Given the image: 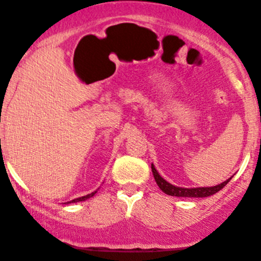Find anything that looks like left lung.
Wrapping results in <instances>:
<instances>
[{"label": "left lung", "mask_w": 261, "mask_h": 261, "mask_svg": "<svg viewBox=\"0 0 261 261\" xmlns=\"http://www.w3.org/2000/svg\"><path fill=\"white\" fill-rule=\"evenodd\" d=\"M151 168H152L154 181H156L157 186L160 187V190H161L162 192H165V193L168 194V196H174V197H196V198L210 197V196H212V194L219 192L231 179V177H230V178H228L227 181L220 183V185L214 186V187L182 188V187H177V186L171 185V183H168L166 179H163L162 177L159 174V172L156 171V168H154L153 165H151Z\"/></svg>", "instance_id": "1"}]
</instances>
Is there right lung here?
<instances>
[{
	"instance_id": "right-lung-1",
	"label": "right lung",
	"mask_w": 261,
	"mask_h": 261,
	"mask_svg": "<svg viewBox=\"0 0 261 261\" xmlns=\"http://www.w3.org/2000/svg\"><path fill=\"white\" fill-rule=\"evenodd\" d=\"M95 193H96V191H94V192H91L90 194H87V196L79 197V198H75V199L70 200V202H67V204H69V203H76V202H83V200H87L88 198H90V197H93Z\"/></svg>"
}]
</instances>
